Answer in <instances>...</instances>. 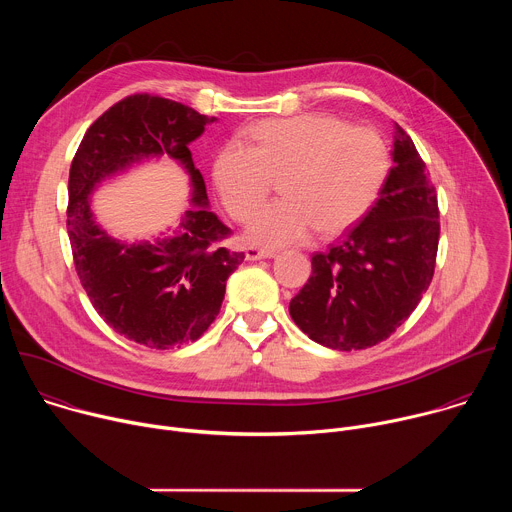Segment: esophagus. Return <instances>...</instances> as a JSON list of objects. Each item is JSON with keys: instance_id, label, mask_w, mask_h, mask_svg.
I'll return each instance as SVG.
<instances>
[{"instance_id": "esophagus-1", "label": "esophagus", "mask_w": 512, "mask_h": 512, "mask_svg": "<svg viewBox=\"0 0 512 512\" xmlns=\"http://www.w3.org/2000/svg\"><path fill=\"white\" fill-rule=\"evenodd\" d=\"M275 253L273 251H265V249H259V247H245V259L247 261H259V259H271Z\"/></svg>"}]
</instances>
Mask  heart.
Listing matches in <instances>:
<instances>
[{
    "mask_svg": "<svg viewBox=\"0 0 512 512\" xmlns=\"http://www.w3.org/2000/svg\"><path fill=\"white\" fill-rule=\"evenodd\" d=\"M216 154L212 178L227 210L245 218L279 178L283 198L257 208L247 239L265 247L302 243L312 229L336 235L354 225L383 190L391 156L373 127L328 113L267 119Z\"/></svg>",
    "mask_w": 512,
    "mask_h": 512,
    "instance_id": "heart-1",
    "label": "heart"
}]
</instances>
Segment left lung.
<instances>
[{
  "instance_id": "8db88e82",
  "label": "left lung",
  "mask_w": 512,
  "mask_h": 512,
  "mask_svg": "<svg viewBox=\"0 0 512 512\" xmlns=\"http://www.w3.org/2000/svg\"><path fill=\"white\" fill-rule=\"evenodd\" d=\"M393 168L358 225L312 257L289 314L314 342L362 350L387 340L427 291L437 243V194L413 139L395 123Z\"/></svg>"
}]
</instances>
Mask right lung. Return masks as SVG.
Segmentation results:
<instances>
[{
	"instance_id": "1",
	"label": "right lung",
	"mask_w": 512,
	"mask_h": 512,
	"mask_svg": "<svg viewBox=\"0 0 512 512\" xmlns=\"http://www.w3.org/2000/svg\"><path fill=\"white\" fill-rule=\"evenodd\" d=\"M216 121L148 93L107 109L85 133L68 176L66 229L77 275L99 316L121 336L166 350L198 340L221 312L229 275L245 253L221 245L231 235L208 210L204 178L188 143ZM166 155L191 176L193 208L172 238L127 244L94 221L90 194L105 178Z\"/></svg>"
}]
</instances>
